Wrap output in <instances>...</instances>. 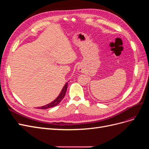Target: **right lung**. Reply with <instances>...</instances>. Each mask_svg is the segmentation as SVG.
<instances>
[{"label":"right lung","instance_id":"add662e5","mask_svg":"<svg viewBox=\"0 0 149 149\" xmlns=\"http://www.w3.org/2000/svg\"><path fill=\"white\" fill-rule=\"evenodd\" d=\"M68 82H67V83L65 84L63 88V89H62V90H61V93H60L59 95H58V96L55 99V100H54L53 101H52V102L48 104H47V105H45V106H42V107H37L38 109H48V108L53 107H55V106H57L58 104H59V103L62 101V100H63V99L64 96H65V94H66V90H67V88H68Z\"/></svg>","mask_w":149,"mask_h":149}]
</instances>
